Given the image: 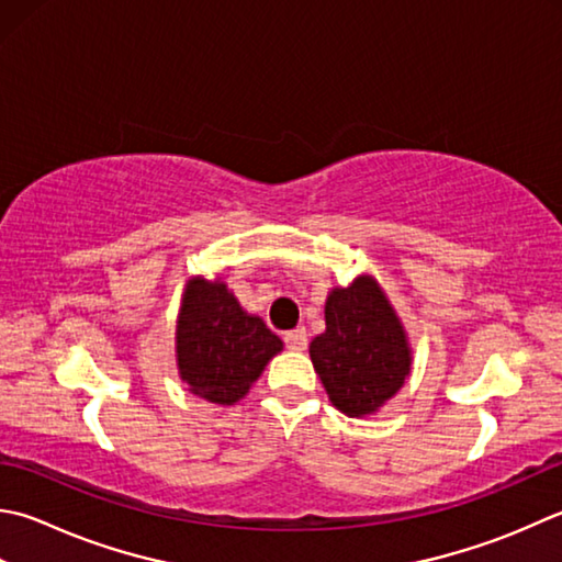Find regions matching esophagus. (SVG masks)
Here are the masks:
<instances>
[{
    "instance_id": "obj_1",
    "label": "esophagus",
    "mask_w": 562,
    "mask_h": 562,
    "mask_svg": "<svg viewBox=\"0 0 562 562\" xmlns=\"http://www.w3.org/2000/svg\"><path fill=\"white\" fill-rule=\"evenodd\" d=\"M284 344L292 350H304L306 348V328H292V331L284 334Z\"/></svg>"
}]
</instances>
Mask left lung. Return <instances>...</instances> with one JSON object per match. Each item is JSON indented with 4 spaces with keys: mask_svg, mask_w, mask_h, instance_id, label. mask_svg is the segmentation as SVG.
I'll list each match as a JSON object with an SVG mask.
<instances>
[{
    "mask_svg": "<svg viewBox=\"0 0 562 562\" xmlns=\"http://www.w3.org/2000/svg\"><path fill=\"white\" fill-rule=\"evenodd\" d=\"M326 331L310 344L328 400L353 419L378 414L412 372V344L400 314L372 274L334 288L324 304Z\"/></svg>",
    "mask_w": 562,
    "mask_h": 562,
    "instance_id": "obj_1",
    "label": "left lung"
}]
</instances>
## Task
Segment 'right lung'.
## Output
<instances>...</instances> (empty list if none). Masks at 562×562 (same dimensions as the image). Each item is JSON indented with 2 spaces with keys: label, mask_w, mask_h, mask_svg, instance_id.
Returning a JSON list of instances; mask_svg holds the SVG:
<instances>
[{
  "label": "right lung",
  "mask_w": 562,
  "mask_h": 562,
  "mask_svg": "<svg viewBox=\"0 0 562 562\" xmlns=\"http://www.w3.org/2000/svg\"><path fill=\"white\" fill-rule=\"evenodd\" d=\"M284 344L260 316L248 314L222 278L184 282L175 326V360L187 390L218 406L246 397Z\"/></svg>",
  "instance_id": "right-lung-1"
}]
</instances>
